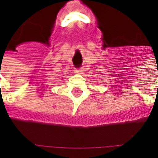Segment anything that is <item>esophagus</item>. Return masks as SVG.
I'll list each match as a JSON object with an SVG mask.
<instances>
[{"label":"esophagus","instance_id":"34e87169","mask_svg":"<svg viewBox=\"0 0 158 158\" xmlns=\"http://www.w3.org/2000/svg\"><path fill=\"white\" fill-rule=\"evenodd\" d=\"M81 71H83L81 68H79V69H76V70H75V72H77V73H81Z\"/></svg>","mask_w":158,"mask_h":158}]
</instances>
